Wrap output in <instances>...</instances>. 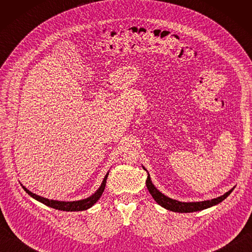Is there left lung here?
I'll return each mask as SVG.
<instances>
[{"instance_id": "obj_1", "label": "left lung", "mask_w": 252, "mask_h": 252, "mask_svg": "<svg viewBox=\"0 0 252 252\" xmlns=\"http://www.w3.org/2000/svg\"><path fill=\"white\" fill-rule=\"evenodd\" d=\"M143 169L146 171L148 173V171L143 167ZM146 186L148 191L151 192V195L153 196V198L155 199L158 205H160L161 207H163L167 210L173 211V212H180V213H187V212H196V211H201L205 210L207 208H210L212 206H216L218 203L222 202L225 198L231 194L233 191L234 187L231 189L226 191L225 194L218 197V198H213L211 200H203V201H194V202H184V201H179L176 199H172L168 196H165L164 194H162L161 191H159L156 186L153 184V182L151 180V175L148 173L147 180H146Z\"/></svg>"}]
</instances>
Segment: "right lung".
Returning <instances> with one entry per match:
<instances>
[{"mask_svg":"<svg viewBox=\"0 0 252 252\" xmlns=\"http://www.w3.org/2000/svg\"><path fill=\"white\" fill-rule=\"evenodd\" d=\"M108 174H109V172H107L103 182H101L100 186L98 187V189L96 190L93 195H91L90 197L85 198V199L76 200V201H61V200L47 199V198L33 194V192L30 191L28 189H26L23 184H21V186H23V189H25L26 192H28L29 196H31L33 199L42 202L43 205H45L47 207L54 208V209H56V210H62V211H83V210H87V209L94 206L95 203L98 201L100 196L103 195V191H104L105 186H106V180H107V178H108Z\"/></svg>","mask_w":252,"mask_h":252,"instance_id":"obj_1","label":"right lung"}]
</instances>
